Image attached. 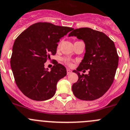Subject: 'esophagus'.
I'll list each match as a JSON object with an SVG mask.
<instances>
[{
	"label": "esophagus",
	"mask_w": 130,
	"mask_h": 130,
	"mask_svg": "<svg viewBox=\"0 0 130 130\" xmlns=\"http://www.w3.org/2000/svg\"><path fill=\"white\" fill-rule=\"evenodd\" d=\"M71 72H72V71H71L70 69H67V74H70Z\"/></svg>",
	"instance_id": "34e87169"
}]
</instances>
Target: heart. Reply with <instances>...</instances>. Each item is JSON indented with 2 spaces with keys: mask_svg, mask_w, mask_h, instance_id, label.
<instances>
[{
  "mask_svg": "<svg viewBox=\"0 0 130 130\" xmlns=\"http://www.w3.org/2000/svg\"><path fill=\"white\" fill-rule=\"evenodd\" d=\"M59 47H60V42H59V43H58V48H59ZM63 62L65 63H66L67 65H69V66H71V65H72V61H71V60H70V59H67V58H63Z\"/></svg>",
  "mask_w": 130,
  "mask_h": 130,
  "instance_id": "b5f03b06",
  "label": "heart"
}]
</instances>
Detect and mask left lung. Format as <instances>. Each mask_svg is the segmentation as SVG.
<instances>
[{"label": "left lung", "instance_id": "8db88e82", "mask_svg": "<svg viewBox=\"0 0 130 130\" xmlns=\"http://www.w3.org/2000/svg\"><path fill=\"white\" fill-rule=\"evenodd\" d=\"M71 36L83 40L86 49L84 58L73 71L78 80L72 85V92L82 100H95L107 92L114 80L119 62L114 42L103 32L88 27L73 30ZM84 69L89 70L88 75L80 74Z\"/></svg>", "mask_w": 130, "mask_h": 130}]
</instances>
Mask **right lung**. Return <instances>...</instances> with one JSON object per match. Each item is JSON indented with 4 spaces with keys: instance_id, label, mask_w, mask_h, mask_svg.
<instances>
[{
    "instance_id": "add662e5",
    "label": "right lung",
    "mask_w": 130,
    "mask_h": 130,
    "mask_svg": "<svg viewBox=\"0 0 130 130\" xmlns=\"http://www.w3.org/2000/svg\"><path fill=\"white\" fill-rule=\"evenodd\" d=\"M73 28L38 22L17 38L13 46L11 67L16 84L27 98L45 101L54 96L56 85L67 75L66 68L56 61L50 71L44 63L55 55L58 42Z\"/></svg>"
}]
</instances>
